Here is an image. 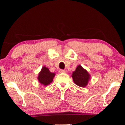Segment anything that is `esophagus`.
I'll list each match as a JSON object with an SVG mask.
<instances>
[{"label": "esophagus", "instance_id": "34e87169", "mask_svg": "<svg viewBox=\"0 0 125 125\" xmlns=\"http://www.w3.org/2000/svg\"><path fill=\"white\" fill-rule=\"evenodd\" d=\"M59 72H60V73H66V71H65V70H60L59 71Z\"/></svg>", "mask_w": 125, "mask_h": 125}]
</instances>
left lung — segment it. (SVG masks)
<instances>
[{"label":"left lung","instance_id":"left-lung-1","mask_svg":"<svg viewBox=\"0 0 125 125\" xmlns=\"http://www.w3.org/2000/svg\"><path fill=\"white\" fill-rule=\"evenodd\" d=\"M72 77L75 84L82 88L88 85L91 77L88 72L80 65H78L76 70L73 72Z\"/></svg>","mask_w":125,"mask_h":125}]
</instances>
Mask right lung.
I'll use <instances>...</instances> for the list:
<instances>
[{"mask_svg":"<svg viewBox=\"0 0 125 125\" xmlns=\"http://www.w3.org/2000/svg\"><path fill=\"white\" fill-rule=\"evenodd\" d=\"M55 74V73L51 72L48 68L44 66L39 73L37 80L42 85L47 86L52 83Z\"/></svg>","mask_w":125,"mask_h":125,"instance_id":"obj_1","label":"right lung"}]
</instances>
